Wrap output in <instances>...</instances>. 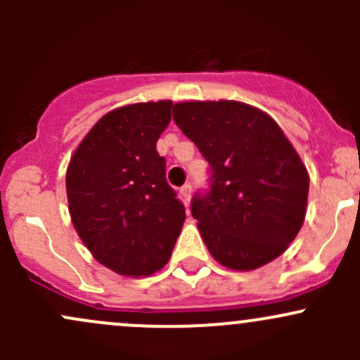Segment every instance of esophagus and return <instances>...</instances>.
Returning a JSON list of instances; mask_svg holds the SVG:
<instances>
[{"label":"esophagus","instance_id":"esophagus-1","mask_svg":"<svg viewBox=\"0 0 360 360\" xmlns=\"http://www.w3.org/2000/svg\"><path fill=\"white\" fill-rule=\"evenodd\" d=\"M179 195H181V198H183L184 202L190 200V197H191V184H184V186L179 190Z\"/></svg>","mask_w":360,"mask_h":360}]
</instances>
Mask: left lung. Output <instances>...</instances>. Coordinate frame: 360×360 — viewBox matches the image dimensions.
<instances>
[{
  "label": "left lung",
  "instance_id": "8db88e82",
  "mask_svg": "<svg viewBox=\"0 0 360 360\" xmlns=\"http://www.w3.org/2000/svg\"><path fill=\"white\" fill-rule=\"evenodd\" d=\"M174 122L210 165L191 214L214 259L238 271L281 256L307 214L308 172L270 115L238 101H188Z\"/></svg>",
  "mask_w": 360,
  "mask_h": 360
}]
</instances>
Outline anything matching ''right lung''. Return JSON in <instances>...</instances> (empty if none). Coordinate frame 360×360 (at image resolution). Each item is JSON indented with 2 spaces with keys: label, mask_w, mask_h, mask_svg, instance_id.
Masks as SVG:
<instances>
[{
  "label": "right lung",
  "mask_w": 360,
  "mask_h": 360,
  "mask_svg": "<svg viewBox=\"0 0 360 360\" xmlns=\"http://www.w3.org/2000/svg\"><path fill=\"white\" fill-rule=\"evenodd\" d=\"M170 108V101H158L110 111L68 165L72 226L101 264L125 277L165 266L186 219L157 151Z\"/></svg>",
  "instance_id": "right-lung-1"
}]
</instances>
